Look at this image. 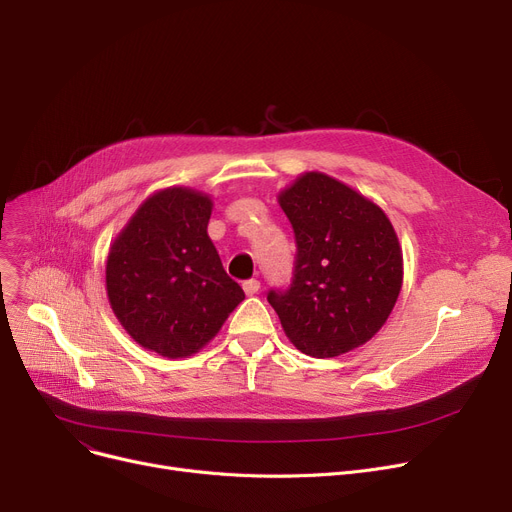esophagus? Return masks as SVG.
Instances as JSON below:
<instances>
[{
  "label": "esophagus",
  "instance_id": "1",
  "mask_svg": "<svg viewBox=\"0 0 512 512\" xmlns=\"http://www.w3.org/2000/svg\"><path fill=\"white\" fill-rule=\"evenodd\" d=\"M259 288H261L259 280H247L245 284H242V290H245L247 297H253V294H257V292H259Z\"/></svg>",
  "mask_w": 512,
  "mask_h": 512
}]
</instances>
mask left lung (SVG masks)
Wrapping results in <instances>:
<instances>
[{"label": "left lung", "mask_w": 512, "mask_h": 512, "mask_svg": "<svg viewBox=\"0 0 512 512\" xmlns=\"http://www.w3.org/2000/svg\"><path fill=\"white\" fill-rule=\"evenodd\" d=\"M297 238L294 280L267 301L288 340L317 359L351 353L388 321L405 276L384 209L324 172H303L278 193Z\"/></svg>", "instance_id": "8db88e82"}]
</instances>
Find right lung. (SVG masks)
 Listing matches in <instances>:
<instances>
[{"instance_id": "obj_1", "label": "right lung", "mask_w": 512, "mask_h": 512, "mask_svg": "<svg viewBox=\"0 0 512 512\" xmlns=\"http://www.w3.org/2000/svg\"><path fill=\"white\" fill-rule=\"evenodd\" d=\"M213 199L191 186L147 197L105 261L107 301L139 346L168 359L199 353L245 292L224 272L207 234Z\"/></svg>"}]
</instances>
